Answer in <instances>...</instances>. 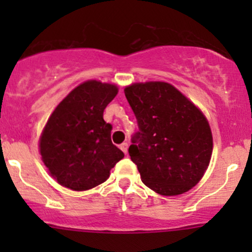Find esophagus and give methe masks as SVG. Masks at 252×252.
Segmentation results:
<instances>
[{"label": "esophagus", "instance_id": "34e87169", "mask_svg": "<svg viewBox=\"0 0 252 252\" xmlns=\"http://www.w3.org/2000/svg\"><path fill=\"white\" fill-rule=\"evenodd\" d=\"M121 150L122 151L124 152V154H128V144H126V142H124V144H122L121 145Z\"/></svg>", "mask_w": 252, "mask_h": 252}]
</instances>
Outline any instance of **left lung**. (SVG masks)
I'll list each match as a JSON object with an SVG mask.
<instances>
[{
    "label": "left lung",
    "mask_w": 252,
    "mask_h": 252,
    "mask_svg": "<svg viewBox=\"0 0 252 252\" xmlns=\"http://www.w3.org/2000/svg\"><path fill=\"white\" fill-rule=\"evenodd\" d=\"M124 94L140 130L129 156L142 183L163 196L189 191L202 179L212 156V131L205 114L166 81L133 83Z\"/></svg>",
    "instance_id": "obj_1"
}]
</instances>
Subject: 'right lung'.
<instances>
[{"label": "right lung", "instance_id": "add662e5", "mask_svg": "<svg viewBox=\"0 0 252 252\" xmlns=\"http://www.w3.org/2000/svg\"><path fill=\"white\" fill-rule=\"evenodd\" d=\"M118 94L116 84L86 80L73 89L48 117L39 152L48 174L74 191L90 190L110 178L124 154L111 141L103 111Z\"/></svg>", "mask_w": 252, "mask_h": 252}]
</instances>
